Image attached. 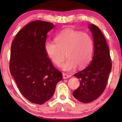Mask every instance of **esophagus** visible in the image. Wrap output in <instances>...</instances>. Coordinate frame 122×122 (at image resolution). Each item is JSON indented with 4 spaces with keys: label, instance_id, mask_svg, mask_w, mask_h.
Instances as JSON below:
<instances>
[{
    "label": "esophagus",
    "instance_id": "1",
    "mask_svg": "<svg viewBox=\"0 0 122 122\" xmlns=\"http://www.w3.org/2000/svg\"><path fill=\"white\" fill-rule=\"evenodd\" d=\"M69 77H71V75H69L68 74L65 73H63V79H68Z\"/></svg>",
    "mask_w": 122,
    "mask_h": 122
}]
</instances>
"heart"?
I'll use <instances>...</instances> for the list:
<instances>
[{
  "label": "heart",
  "mask_w": 122,
  "mask_h": 122,
  "mask_svg": "<svg viewBox=\"0 0 122 122\" xmlns=\"http://www.w3.org/2000/svg\"><path fill=\"white\" fill-rule=\"evenodd\" d=\"M55 40L56 43L46 42L45 50L50 60L57 65L63 62L66 54L68 58L61 66L64 71H71L77 65L81 68L90 62L94 44L92 37L87 33L66 29L57 34Z\"/></svg>",
  "instance_id": "heart-1"
}]
</instances>
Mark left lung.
Instances as JSON below:
<instances>
[{"instance_id": "obj_1", "label": "left lung", "mask_w": 122, "mask_h": 122, "mask_svg": "<svg viewBox=\"0 0 122 122\" xmlns=\"http://www.w3.org/2000/svg\"><path fill=\"white\" fill-rule=\"evenodd\" d=\"M94 42V54L90 65L76 73L74 76L80 81V86L73 92L77 100L84 103L92 102L100 97L107 86L112 62L109 47L100 29L89 25Z\"/></svg>"}]
</instances>
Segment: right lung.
<instances>
[{
    "mask_svg": "<svg viewBox=\"0 0 122 122\" xmlns=\"http://www.w3.org/2000/svg\"><path fill=\"white\" fill-rule=\"evenodd\" d=\"M54 27L50 22L33 21L18 32L11 44L10 73L20 93L34 104L49 100L62 79L44 48L47 33Z\"/></svg>",
    "mask_w": 122,
    "mask_h": 122,
    "instance_id": "1",
    "label": "right lung"
}]
</instances>
